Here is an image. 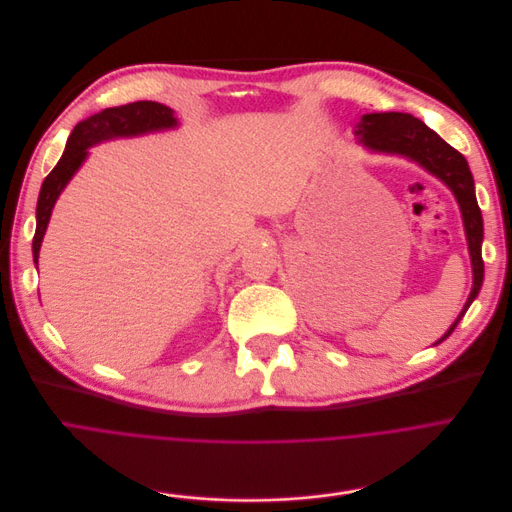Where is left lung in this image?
I'll return each instance as SVG.
<instances>
[{
  "mask_svg": "<svg viewBox=\"0 0 512 512\" xmlns=\"http://www.w3.org/2000/svg\"><path fill=\"white\" fill-rule=\"evenodd\" d=\"M355 135L361 139V143L377 153H393L403 155L420 163L426 171L436 175L440 181H444L462 212L464 220V232L468 240L470 260H472V290L464 304L462 313L454 321V325L448 329V333L438 341L442 343L452 335L456 325L462 321L468 306L480 292L482 280H484V262H482V214L476 203L474 193V179L468 167V161L462 153H458L454 147H450L436 131H432L426 123L420 119L407 115V113H371L363 115L359 123L355 125ZM436 343V345H438Z\"/></svg>",
  "mask_w": 512,
  "mask_h": 512,
  "instance_id": "obj_1",
  "label": "left lung"
}]
</instances>
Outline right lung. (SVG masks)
Wrapping results in <instances>:
<instances>
[{"label":"right lung","mask_w":512,"mask_h":512,"mask_svg":"<svg viewBox=\"0 0 512 512\" xmlns=\"http://www.w3.org/2000/svg\"><path fill=\"white\" fill-rule=\"evenodd\" d=\"M173 127H177V119L173 117V111L153 100H137L123 107L105 109L74 127V131L66 141V149L60 161L48 173L40 189L38 208H36V234L32 242L36 266H38L40 246L52 216L54 203L62 193V189L66 187V183L84 163L88 155L86 149L100 141H109L117 137H135V135H145V133L173 129Z\"/></svg>","instance_id":"add662e5"}]
</instances>
